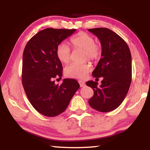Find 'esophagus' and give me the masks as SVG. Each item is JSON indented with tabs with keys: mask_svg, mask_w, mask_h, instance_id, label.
I'll return each mask as SVG.
<instances>
[{
	"mask_svg": "<svg viewBox=\"0 0 150 150\" xmlns=\"http://www.w3.org/2000/svg\"><path fill=\"white\" fill-rule=\"evenodd\" d=\"M79 83L81 87H84V86L85 85V83L84 82V81H79Z\"/></svg>",
	"mask_w": 150,
	"mask_h": 150,
	"instance_id": "obj_1",
	"label": "esophagus"
}]
</instances>
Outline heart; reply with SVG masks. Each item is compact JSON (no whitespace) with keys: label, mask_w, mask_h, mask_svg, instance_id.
<instances>
[{"label":"heart","mask_w":150,"mask_h":150,"mask_svg":"<svg viewBox=\"0 0 150 150\" xmlns=\"http://www.w3.org/2000/svg\"><path fill=\"white\" fill-rule=\"evenodd\" d=\"M95 38L86 32H80L71 38L70 43L73 49H81L84 51L85 59L96 60L100 57L101 49L96 44ZM57 59L62 63H67L70 61L71 50L64 42L57 45L56 49ZM92 70V66L89 63H71L65 68V76L71 78L83 79Z\"/></svg>","instance_id":"1"}]
</instances>
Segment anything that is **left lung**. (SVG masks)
<instances>
[{
    "label": "left lung",
    "mask_w": 150,
    "mask_h": 150,
    "mask_svg": "<svg viewBox=\"0 0 150 150\" xmlns=\"http://www.w3.org/2000/svg\"><path fill=\"white\" fill-rule=\"evenodd\" d=\"M99 39L101 57L92 73L94 77H103L101 85L88 81L86 83L94 91L88 103L95 110L106 112L121 105L132 81V56L130 49L120 36L106 28L88 29Z\"/></svg>",
    "instance_id": "left-lung-1"
}]
</instances>
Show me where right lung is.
<instances>
[{
	"label": "right lung",
	"instance_id": "1",
	"mask_svg": "<svg viewBox=\"0 0 150 150\" xmlns=\"http://www.w3.org/2000/svg\"><path fill=\"white\" fill-rule=\"evenodd\" d=\"M75 31L48 28L34 35L24 48L22 85L33 107L45 116L63 112L80 87L73 79H64L61 85L54 81L61 78L63 70L56 55L57 45Z\"/></svg>",
	"mask_w": 150,
	"mask_h": 150
}]
</instances>
